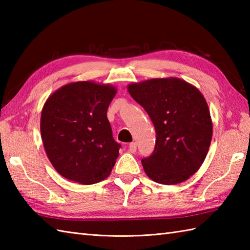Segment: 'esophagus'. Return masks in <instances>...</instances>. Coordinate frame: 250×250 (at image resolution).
Wrapping results in <instances>:
<instances>
[{
  "instance_id": "1",
  "label": "esophagus",
  "mask_w": 250,
  "mask_h": 250,
  "mask_svg": "<svg viewBox=\"0 0 250 250\" xmlns=\"http://www.w3.org/2000/svg\"><path fill=\"white\" fill-rule=\"evenodd\" d=\"M136 147H137L136 143H130V144H129V151L131 153H134L136 151Z\"/></svg>"
}]
</instances>
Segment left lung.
Wrapping results in <instances>:
<instances>
[{
	"label": "left lung",
	"instance_id": "1",
	"mask_svg": "<svg viewBox=\"0 0 250 250\" xmlns=\"http://www.w3.org/2000/svg\"><path fill=\"white\" fill-rule=\"evenodd\" d=\"M128 91L147 111L156 129L155 150L142 159L147 176L162 185L187 180L204 162L213 135L203 94L175 77L130 83Z\"/></svg>",
	"mask_w": 250,
	"mask_h": 250
}]
</instances>
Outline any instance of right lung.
<instances>
[{
	"label": "right lung",
	"mask_w": 250,
	"mask_h": 250,
	"mask_svg": "<svg viewBox=\"0 0 250 250\" xmlns=\"http://www.w3.org/2000/svg\"><path fill=\"white\" fill-rule=\"evenodd\" d=\"M116 92L110 84L76 82L47 99L41 116L42 140L63 177L91 185L110 174L121 147L106 115Z\"/></svg>",
	"instance_id": "obj_1"
}]
</instances>
